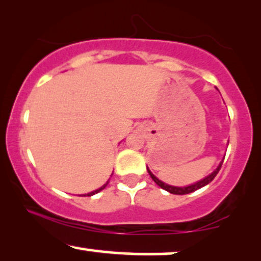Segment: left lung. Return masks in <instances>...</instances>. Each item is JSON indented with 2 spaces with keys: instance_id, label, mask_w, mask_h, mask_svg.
<instances>
[{
  "instance_id": "1",
  "label": "left lung",
  "mask_w": 261,
  "mask_h": 261,
  "mask_svg": "<svg viewBox=\"0 0 261 261\" xmlns=\"http://www.w3.org/2000/svg\"><path fill=\"white\" fill-rule=\"evenodd\" d=\"M224 160V159H223ZM222 163H223V161H221V163H220V166L217 167L216 169H215V171L211 173L210 175H207L206 178H204V179H201V180H199V181H197L196 184H192V185H190V186H185V187H176V186H171V185H167V184H165V182H162L161 180H159L158 178H156V176L152 174V173L149 171V168L147 167V169H148V173H149V175L151 176V179L154 180V181L158 184V185L161 187V189H163V190H166V191H168L169 193H173V194H187V193H191V192H194V191H197V190H199V189H201V187L203 186H205V185H207V184L209 182H211L213 181V180L215 179V176L217 175V173L220 172V169H221V167H222Z\"/></svg>"
}]
</instances>
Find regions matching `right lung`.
Returning a JSON list of instances; mask_svg holds the SVG:
<instances>
[{
  "instance_id": "obj_1",
  "label": "right lung",
  "mask_w": 261,
  "mask_h": 261,
  "mask_svg": "<svg viewBox=\"0 0 261 261\" xmlns=\"http://www.w3.org/2000/svg\"><path fill=\"white\" fill-rule=\"evenodd\" d=\"M107 184H109V181H107V182L105 184V185H102L101 187H100V189H98V190H95V191H93V192H90V193L83 194V196H85V197H86V196H88V197H89V196H93V194H95V193H98V192H100V191H102L103 189H105V187L107 186Z\"/></svg>"
}]
</instances>
